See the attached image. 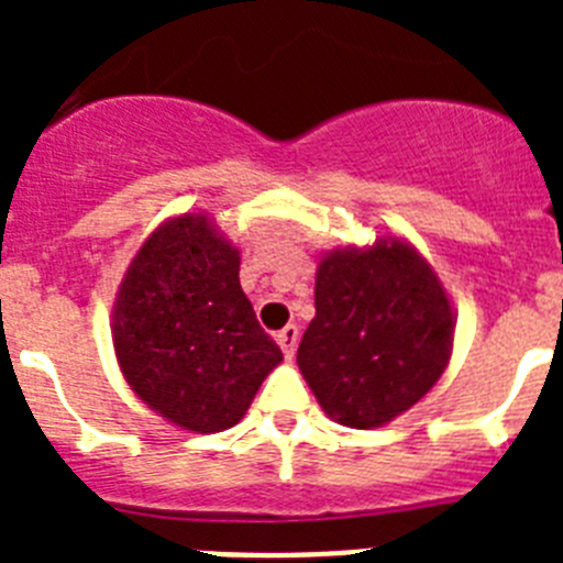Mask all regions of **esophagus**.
Here are the masks:
<instances>
[{"label":"esophagus","instance_id":"1","mask_svg":"<svg viewBox=\"0 0 563 563\" xmlns=\"http://www.w3.org/2000/svg\"><path fill=\"white\" fill-rule=\"evenodd\" d=\"M276 341H278V346H282V352H285L287 357H292V355H296V346H298V327L287 324L285 330L278 332Z\"/></svg>","mask_w":563,"mask_h":563}]
</instances>
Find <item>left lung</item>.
Wrapping results in <instances>:
<instances>
[{
    "label": "left lung",
    "mask_w": 563,
    "mask_h": 563,
    "mask_svg": "<svg viewBox=\"0 0 563 563\" xmlns=\"http://www.w3.org/2000/svg\"><path fill=\"white\" fill-rule=\"evenodd\" d=\"M451 343L454 312L437 273L406 242L380 239L318 265L298 369L332 420L375 429L440 380Z\"/></svg>",
    "instance_id": "8db88e82"
}]
</instances>
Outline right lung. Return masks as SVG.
<instances>
[{
    "label": "right lung",
    "mask_w": 563,
    "mask_h": 563,
    "mask_svg": "<svg viewBox=\"0 0 563 563\" xmlns=\"http://www.w3.org/2000/svg\"><path fill=\"white\" fill-rule=\"evenodd\" d=\"M112 338L134 395L200 434L236 426L282 361L239 285V251L197 213L157 228L132 258Z\"/></svg>",
    "instance_id": "obj_1"
}]
</instances>
